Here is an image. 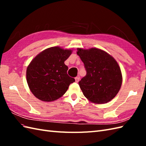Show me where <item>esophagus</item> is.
<instances>
[{
  "instance_id": "1",
  "label": "esophagus",
  "mask_w": 146,
  "mask_h": 146,
  "mask_svg": "<svg viewBox=\"0 0 146 146\" xmlns=\"http://www.w3.org/2000/svg\"><path fill=\"white\" fill-rule=\"evenodd\" d=\"M79 80H80V76H76V78H75V82H78Z\"/></svg>"
}]
</instances>
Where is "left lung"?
<instances>
[{"instance_id": "left-lung-1", "label": "left lung", "mask_w": 146, "mask_h": 146, "mask_svg": "<svg viewBox=\"0 0 146 146\" xmlns=\"http://www.w3.org/2000/svg\"><path fill=\"white\" fill-rule=\"evenodd\" d=\"M86 75L79 82L85 97L93 103L110 102L119 92L122 83L120 66L107 52L97 48L77 49Z\"/></svg>"}]
</instances>
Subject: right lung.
Wrapping results in <instances>:
<instances>
[{
    "mask_svg": "<svg viewBox=\"0 0 146 146\" xmlns=\"http://www.w3.org/2000/svg\"><path fill=\"white\" fill-rule=\"evenodd\" d=\"M72 50L58 46L40 52L29 63L26 80L33 94L39 100L52 102L63 96L75 80L68 76L64 61Z\"/></svg>",
    "mask_w": 146,
    "mask_h": 146,
    "instance_id": "add662e5",
    "label": "right lung"
}]
</instances>
